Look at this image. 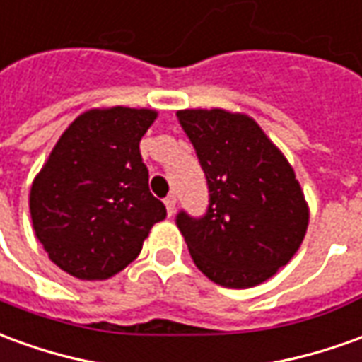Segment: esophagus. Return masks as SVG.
Here are the masks:
<instances>
[{
    "instance_id": "1",
    "label": "esophagus",
    "mask_w": 362,
    "mask_h": 362,
    "mask_svg": "<svg viewBox=\"0 0 362 362\" xmlns=\"http://www.w3.org/2000/svg\"><path fill=\"white\" fill-rule=\"evenodd\" d=\"M164 206H166L168 216H174V211H176V196H174V194L166 196V198H164Z\"/></svg>"
}]
</instances>
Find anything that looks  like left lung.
Returning a JSON list of instances; mask_svg holds the SVG:
<instances>
[{
	"mask_svg": "<svg viewBox=\"0 0 362 362\" xmlns=\"http://www.w3.org/2000/svg\"><path fill=\"white\" fill-rule=\"evenodd\" d=\"M176 117L209 192L204 216H176L189 255L219 286H257L288 264L304 241L310 211L300 182L249 115L182 110Z\"/></svg>",
	"mask_w": 362,
	"mask_h": 362,
	"instance_id": "obj_1",
	"label": "left lung"
}]
</instances>
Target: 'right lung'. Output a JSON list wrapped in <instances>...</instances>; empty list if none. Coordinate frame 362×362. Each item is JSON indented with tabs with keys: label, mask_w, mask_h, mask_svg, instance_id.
<instances>
[{
	"label": "right lung",
	"mask_w": 362,
	"mask_h": 362,
	"mask_svg": "<svg viewBox=\"0 0 362 362\" xmlns=\"http://www.w3.org/2000/svg\"><path fill=\"white\" fill-rule=\"evenodd\" d=\"M153 110L110 107L76 117L33 180V229L49 259L80 280H105L137 259L166 207L148 189L139 143Z\"/></svg>",
	"instance_id": "obj_1"
}]
</instances>
